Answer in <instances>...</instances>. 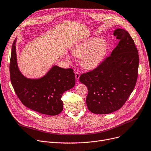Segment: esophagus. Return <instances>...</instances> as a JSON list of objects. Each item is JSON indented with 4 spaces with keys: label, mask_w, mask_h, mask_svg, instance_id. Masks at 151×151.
Returning <instances> with one entry per match:
<instances>
[{
    "label": "esophagus",
    "mask_w": 151,
    "mask_h": 151,
    "mask_svg": "<svg viewBox=\"0 0 151 151\" xmlns=\"http://www.w3.org/2000/svg\"><path fill=\"white\" fill-rule=\"evenodd\" d=\"M75 77H76V78L77 80H78V79H79V78H80V74H79L78 72H76V73H75Z\"/></svg>",
    "instance_id": "1"
}]
</instances>
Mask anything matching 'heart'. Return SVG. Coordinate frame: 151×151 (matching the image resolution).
Here are the masks:
<instances>
[{"mask_svg": "<svg viewBox=\"0 0 151 151\" xmlns=\"http://www.w3.org/2000/svg\"><path fill=\"white\" fill-rule=\"evenodd\" d=\"M107 52V43L99 37H91L79 42L72 49L73 55L82 57V65L86 69H94L103 62Z\"/></svg>", "mask_w": 151, "mask_h": 151, "instance_id": "heart-1", "label": "heart"}]
</instances>
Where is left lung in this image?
<instances>
[{"mask_svg": "<svg viewBox=\"0 0 151 151\" xmlns=\"http://www.w3.org/2000/svg\"><path fill=\"white\" fill-rule=\"evenodd\" d=\"M113 34L120 42L110 56L79 78L88 88L86 105L94 114H110L120 109L137 80L139 56L133 39L123 29H115Z\"/></svg>", "mask_w": 151, "mask_h": 151, "instance_id": "8db88e82", "label": "left lung"}]
</instances>
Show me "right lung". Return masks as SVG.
<instances>
[{"mask_svg":"<svg viewBox=\"0 0 151 151\" xmlns=\"http://www.w3.org/2000/svg\"><path fill=\"white\" fill-rule=\"evenodd\" d=\"M16 41L17 38L11 49L9 72L11 82L17 97L25 106L34 111L49 115L60 114L63 110V93L75 85L73 69L54 65L40 78H28L18 66Z\"/></svg>","mask_w":151,"mask_h":151,"instance_id":"right-lung-1","label":"right lung"}]
</instances>
